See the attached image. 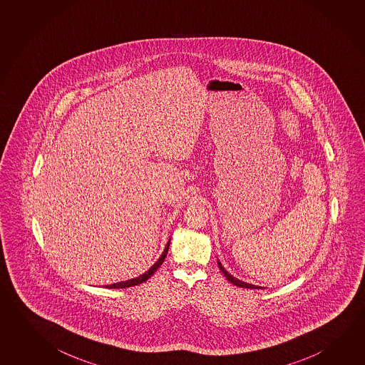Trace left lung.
<instances>
[{
	"mask_svg": "<svg viewBox=\"0 0 365 365\" xmlns=\"http://www.w3.org/2000/svg\"><path fill=\"white\" fill-rule=\"evenodd\" d=\"M217 264H219L220 270L222 272V274L225 275L226 279L232 283V284L237 285V287H242V288H248V289H265L264 287H259V285L250 284V283H245L243 280H239L238 278L232 277L230 272H227L225 270V267L222 266V264L217 259Z\"/></svg>",
	"mask_w": 365,
	"mask_h": 365,
	"instance_id": "left-lung-1",
	"label": "left lung"
}]
</instances>
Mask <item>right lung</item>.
<instances>
[{
	"mask_svg": "<svg viewBox=\"0 0 365 365\" xmlns=\"http://www.w3.org/2000/svg\"><path fill=\"white\" fill-rule=\"evenodd\" d=\"M170 242H171V239L167 242L166 248H165V251L162 252L160 255V257L157 259V262L154 264V265L148 270V272H144V274H141L139 275L138 278L128 279V280H125V282H120V283H114V284L106 285V288H128V287H133V285L141 284V283H144L146 282L148 279L152 277L154 272H157V269H158L159 266L163 264V261L166 259L167 252H168V247H170Z\"/></svg>",
	"mask_w": 365,
	"mask_h": 365,
	"instance_id": "right-lung-1",
	"label": "right lung"
}]
</instances>
